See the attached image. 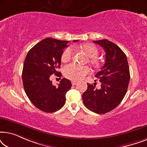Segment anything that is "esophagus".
<instances>
[{"mask_svg": "<svg viewBox=\"0 0 147 147\" xmlns=\"http://www.w3.org/2000/svg\"><path fill=\"white\" fill-rule=\"evenodd\" d=\"M71 84H72V86H75V85H76V84H77V82H75V81H73V82H71Z\"/></svg>", "mask_w": 147, "mask_h": 147, "instance_id": "1", "label": "esophagus"}]
</instances>
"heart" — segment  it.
Returning a JSON list of instances; mask_svg holds the SVG:
<instances>
[{"mask_svg":"<svg viewBox=\"0 0 147 147\" xmlns=\"http://www.w3.org/2000/svg\"><path fill=\"white\" fill-rule=\"evenodd\" d=\"M88 56V63L94 69H99L101 67V63L97 58L99 51L98 48L92 43H85L80 47ZM74 56V50L72 47H68L63 50L61 56L62 62H67ZM63 75L67 79L79 81L89 74V69L86 66L77 65L74 63H70L63 67Z\"/></svg>","mask_w":147,"mask_h":147,"instance_id":"1","label":"heart"}]
</instances>
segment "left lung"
<instances>
[{"label": "left lung", "mask_w": 147, "mask_h": 147, "mask_svg": "<svg viewBox=\"0 0 147 147\" xmlns=\"http://www.w3.org/2000/svg\"><path fill=\"white\" fill-rule=\"evenodd\" d=\"M104 48L105 63L95 76L101 82V88L88 84V89L82 95L84 105L97 114H105L114 109L123 100L130 81L127 57L115 43L107 39L93 41Z\"/></svg>", "instance_id": "obj_1"}]
</instances>
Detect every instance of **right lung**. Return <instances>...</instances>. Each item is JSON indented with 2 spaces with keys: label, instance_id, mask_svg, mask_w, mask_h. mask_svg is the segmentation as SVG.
<instances>
[{
  "label": "right lung",
  "instance_id": "obj_1",
  "mask_svg": "<svg viewBox=\"0 0 147 147\" xmlns=\"http://www.w3.org/2000/svg\"><path fill=\"white\" fill-rule=\"evenodd\" d=\"M68 42L46 38L29 50L24 62L22 79L25 93L36 108L45 112H54L63 107L65 94L71 87L70 80L65 78L58 86L50 80L53 74L61 77L57 69Z\"/></svg>",
  "mask_w": 147,
  "mask_h": 147
}]
</instances>
